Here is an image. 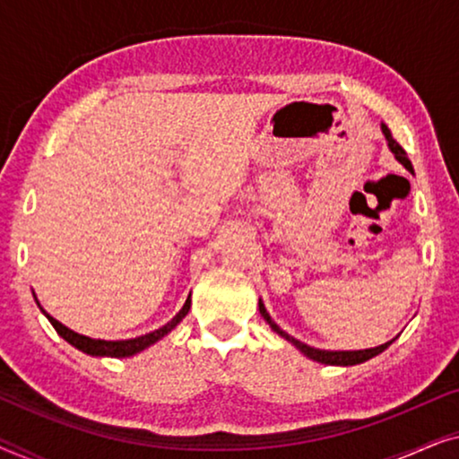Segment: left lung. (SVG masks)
I'll return each instance as SVG.
<instances>
[{"mask_svg":"<svg viewBox=\"0 0 459 459\" xmlns=\"http://www.w3.org/2000/svg\"><path fill=\"white\" fill-rule=\"evenodd\" d=\"M382 134H385L386 142H388V148H391V152L394 154V159H397V160L401 162V165H403V167L407 169V171L413 173V167H411L410 159H407L405 150L401 148L399 143L393 140L391 129H388L385 123H382ZM259 313H261V317L265 319V322L269 324V328H272V330L275 332V334H280L281 338H286V341L290 342V344H294V347H297L305 357H309V359L317 361V363H325V366H342V368L357 366V363H363V361L372 359V357H376V355H380L382 351H386L394 341H397V336H394L393 341H388V342H385V344H378V347H374V349H361V351H324V349L309 347V344L297 341V338L290 336V334H288V332L281 330L280 325L273 322L272 316H269V313H267L265 305H263L261 299H259Z\"/></svg>","mask_w":459,"mask_h":459,"instance_id":"8db88e82","label":"left lung"}]
</instances>
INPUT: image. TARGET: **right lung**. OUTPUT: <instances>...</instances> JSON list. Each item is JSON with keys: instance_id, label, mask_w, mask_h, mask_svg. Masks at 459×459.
I'll use <instances>...</instances> for the list:
<instances>
[{"instance_id": "obj_1", "label": "right lung", "mask_w": 459, "mask_h": 459, "mask_svg": "<svg viewBox=\"0 0 459 459\" xmlns=\"http://www.w3.org/2000/svg\"><path fill=\"white\" fill-rule=\"evenodd\" d=\"M37 300V297H35ZM37 305H39V300H37ZM192 307V299L187 297L184 307H181L178 316H175L171 322H167L162 328L150 332V334H142V336H135V338H127V341H102V338H90V336H83L79 334V332H74L71 328H66L65 324H60L58 319L49 316V313L43 309L39 305V309L43 311V316L49 319V324L54 325V330L58 332V334L65 338L68 344H73L74 349L83 351V353L91 355V357H134L137 353H142L143 349L152 347L154 342H159L160 338H165L169 332H171L175 325H178L181 319L187 316V311H190Z\"/></svg>"}]
</instances>
